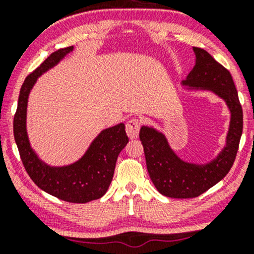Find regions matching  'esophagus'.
Returning a JSON list of instances; mask_svg holds the SVG:
<instances>
[{
  "instance_id": "esophagus-1",
  "label": "esophagus",
  "mask_w": 254,
  "mask_h": 254,
  "mask_svg": "<svg viewBox=\"0 0 254 254\" xmlns=\"http://www.w3.org/2000/svg\"><path fill=\"white\" fill-rule=\"evenodd\" d=\"M139 127H141V122L137 118H131L127 122V125H125V131H127V136L130 137L131 139L137 138L139 132Z\"/></svg>"
}]
</instances>
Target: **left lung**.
Returning a JSON list of instances; mask_svg holds the SVG:
<instances>
[{
    "mask_svg": "<svg viewBox=\"0 0 254 254\" xmlns=\"http://www.w3.org/2000/svg\"><path fill=\"white\" fill-rule=\"evenodd\" d=\"M193 51L196 65L183 84L211 90L222 98L230 111L229 131L226 147L216 159L209 164L196 165L179 159L164 133L153 127H141L139 139L151 182L160 193L171 198L198 197L222 180L234 164L243 133V109L232 75L209 52L199 48H193Z\"/></svg>",
    "mask_w": 254,
    "mask_h": 254,
    "instance_id": "1",
    "label": "left lung"
}]
</instances>
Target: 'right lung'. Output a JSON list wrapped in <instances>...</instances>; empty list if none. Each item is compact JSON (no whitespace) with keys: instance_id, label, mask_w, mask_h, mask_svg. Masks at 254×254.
I'll list each match as a JSON object with an SVG mask.
<instances>
[{"instance_id":"obj_1","label":"right lung","mask_w":254,"mask_h":254,"mask_svg":"<svg viewBox=\"0 0 254 254\" xmlns=\"http://www.w3.org/2000/svg\"><path fill=\"white\" fill-rule=\"evenodd\" d=\"M70 51L72 46L55 51L25 78L14 116V138L25 170L38 188L65 202L87 203L103 197L112 182L119 153L129 142L125 125L121 123L101 131L78 161L64 167H51L39 160L32 150L26 131V110L32 87L38 76Z\"/></svg>"}]
</instances>
